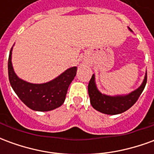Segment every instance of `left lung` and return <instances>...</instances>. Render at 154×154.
Wrapping results in <instances>:
<instances>
[{"mask_svg":"<svg viewBox=\"0 0 154 154\" xmlns=\"http://www.w3.org/2000/svg\"><path fill=\"white\" fill-rule=\"evenodd\" d=\"M147 83V72L141 86L130 93L124 96H107L100 93L97 89L95 75H92L88 84V94L90 97L91 104L95 110L106 115H118L123 113L130 107L139 99Z\"/></svg>","mask_w":154,"mask_h":154,"instance_id":"8db88e82","label":"left lung"}]
</instances>
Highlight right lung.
Masks as SVG:
<instances>
[{"mask_svg": "<svg viewBox=\"0 0 154 154\" xmlns=\"http://www.w3.org/2000/svg\"><path fill=\"white\" fill-rule=\"evenodd\" d=\"M8 59V75L10 83L18 97L31 110L49 111L61 106L65 100L68 87L77 74V67L68 68L48 82L34 84L17 77L11 63V52Z\"/></svg>", "mask_w": 154, "mask_h": 154, "instance_id": "1", "label": "right lung"}]
</instances>
